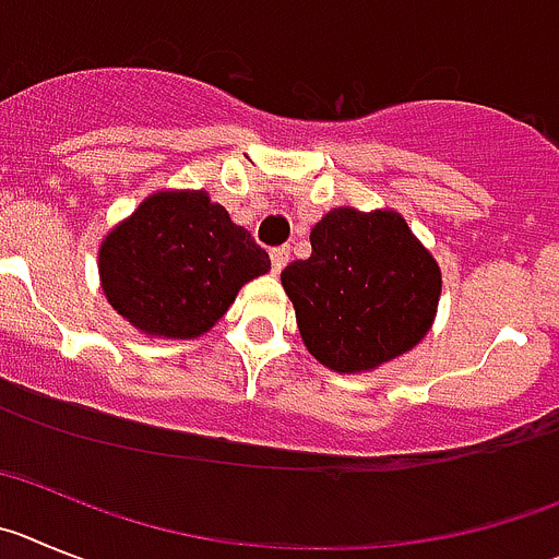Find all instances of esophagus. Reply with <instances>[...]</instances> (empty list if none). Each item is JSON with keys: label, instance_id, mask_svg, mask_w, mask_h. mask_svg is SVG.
Returning <instances> with one entry per match:
<instances>
[{"label": "esophagus", "instance_id": "esophagus-1", "mask_svg": "<svg viewBox=\"0 0 559 559\" xmlns=\"http://www.w3.org/2000/svg\"><path fill=\"white\" fill-rule=\"evenodd\" d=\"M270 261H273V273H281L286 267V261H289V248H275L270 253Z\"/></svg>", "mask_w": 559, "mask_h": 559}]
</instances>
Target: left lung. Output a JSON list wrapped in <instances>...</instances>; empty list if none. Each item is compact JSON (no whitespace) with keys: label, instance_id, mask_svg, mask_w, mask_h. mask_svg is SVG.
Wrapping results in <instances>:
<instances>
[{"label":"left lung","instance_id":"obj_1","mask_svg":"<svg viewBox=\"0 0 559 559\" xmlns=\"http://www.w3.org/2000/svg\"><path fill=\"white\" fill-rule=\"evenodd\" d=\"M311 255L281 273L304 345L334 373H367L431 329L442 275L399 211H329Z\"/></svg>","mask_w":559,"mask_h":559}]
</instances>
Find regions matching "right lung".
I'll return each mask as SVG.
<instances>
[{
	"label": "right lung",
	"mask_w": 559,
	"mask_h": 559,
	"mask_svg": "<svg viewBox=\"0 0 559 559\" xmlns=\"http://www.w3.org/2000/svg\"><path fill=\"white\" fill-rule=\"evenodd\" d=\"M267 270V250L205 192L150 194L99 245L108 304L164 340L205 334L236 292Z\"/></svg>",
	"instance_id": "add662e5"
}]
</instances>
